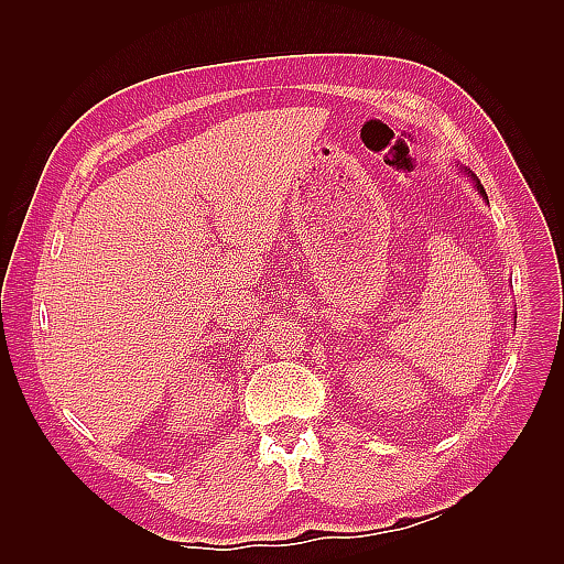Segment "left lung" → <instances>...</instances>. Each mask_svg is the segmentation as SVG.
<instances>
[{
	"label": "left lung",
	"instance_id": "1",
	"mask_svg": "<svg viewBox=\"0 0 564 564\" xmlns=\"http://www.w3.org/2000/svg\"><path fill=\"white\" fill-rule=\"evenodd\" d=\"M460 172H466V174H468V176H470V181H473V185H475V191H477V193H480V195H482V199H485V202H489V199H487V193H485V187H482V185H480V181H477V176H475V174H473V172H468V169H460ZM516 317H518V315H516Z\"/></svg>",
	"mask_w": 564,
	"mask_h": 564
}]
</instances>
